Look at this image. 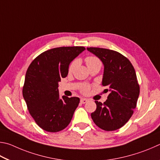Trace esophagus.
Segmentation results:
<instances>
[{
  "label": "esophagus",
  "mask_w": 160,
  "mask_h": 160,
  "mask_svg": "<svg viewBox=\"0 0 160 160\" xmlns=\"http://www.w3.org/2000/svg\"><path fill=\"white\" fill-rule=\"evenodd\" d=\"M88 101V100L86 98H82L80 100L81 103H82V104H85V103Z\"/></svg>",
  "instance_id": "obj_1"
}]
</instances>
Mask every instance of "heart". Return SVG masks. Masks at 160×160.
<instances>
[{
    "label": "heart",
    "instance_id": "1",
    "mask_svg": "<svg viewBox=\"0 0 160 160\" xmlns=\"http://www.w3.org/2000/svg\"><path fill=\"white\" fill-rule=\"evenodd\" d=\"M86 64H87L88 67L95 65V64H101L98 59L96 57H93V56H90V57L86 58ZM77 63H78V61L77 60L73 61L70 64L69 67V72L73 71V69H74L76 67V66L77 65ZM88 90H89V86L88 85H85L83 87L82 91L83 92V93H87Z\"/></svg>",
    "mask_w": 160,
    "mask_h": 160
}]
</instances>
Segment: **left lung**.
<instances>
[{"instance_id": "1", "label": "left lung", "mask_w": 160, "mask_h": 160, "mask_svg": "<svg viewBox=\"0 0 160 160\" xmlns=\"http://www.w3.org/2000/svg\"><path fill=\"white\" fill-rule=\"evenodd\" d=\"M104 65L102 85L109 92L103 103L95 101L97 108L91 118L98 127L105 131L122 127L132 116L136 107L140 87L131 62L121 53L100 48H87Z\"/></svg>"}]
</instances>
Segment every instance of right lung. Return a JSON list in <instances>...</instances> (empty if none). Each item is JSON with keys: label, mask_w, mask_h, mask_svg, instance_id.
I'll return each instance as SVG.
<instances>
[{"label": "right lung", "mask_w": 160, "mask_h": 160, "mask_svg": "<svg viewBox=\"0 0 160 160\" xmlns=\"http://www.w3.org/2000/svg\"><path fill=\"white\" fill-rule=\"evenodd\" d=\"M86 50L84 47H60L36 57L25 75L23 98L36 124L48 132H58L71 122L80 99L60 98L58 83L68 74L69 64Z\"/></svg>", "instance_id": "obj_1"}]
</instances>
